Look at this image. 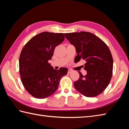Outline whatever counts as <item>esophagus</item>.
<instances>
[{
  "mask_svg": "<svg viewBox=\"0 0 129 129\" xmlns=\"http://www.w3.org/2000/svg\"><path fill=\"white\" fill-rule=\"evenodd\" d=\"M73 72V71L72 70H71V69H69V70H68V74H70L71 73H72Z\"/></svg>",
  "mask_w": 129,
  "mask_h": 129,
  "instance_id": "34e87169",
  "label": "esophagus"
}]
</instances>
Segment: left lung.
<instances>
[{
	"instance_id": "8db88e82",
	"label": "left lung",
	"mask_w": 129,
	"mask_h": 129,
	"mask_svg": "<svg viewBox=\"0 0 129 129\" xmlns=\"http://www.w3.org/2000/svg\"><path fill=\"white\" fill-rule=\"evenodd\" d=\"M65 37L75 46L78 53L75 60L86 61L84 69L87 74L74 82L76 90L86 97L100 94L110 83L113 75V59L106 44L94 34L86 31L65 33Z\"/></svg>"
}]
</instances>
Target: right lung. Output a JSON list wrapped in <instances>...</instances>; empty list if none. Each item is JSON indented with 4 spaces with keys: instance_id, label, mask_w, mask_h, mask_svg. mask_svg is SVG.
Listing matches in <instances>:
<instances>
[{
    "instance_id": "add662e5",
    "label": "right lung",
    "mask_w": 129,
    "mask_h": 129,
    "mask_svg": "<svg viewBox=\"0 0 129 129\" xmlns=\"http://www.w3.org/2000/svg\"><path fill=\"white\" fill-rule=\"evenodd\" d=\"M65 39L63 33L42 32L33 37L24 45L19 57V73L26 90L33 96L44 99L56 91L60 79L68 69H54L48 60L54 49Z\"/></svg>"
}]
</instances>
